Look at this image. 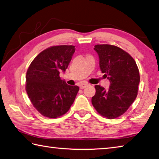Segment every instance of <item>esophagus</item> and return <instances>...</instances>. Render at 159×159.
<instances>
[{
	"label": "esophagus",
	"instance_id": "34e87169",
	"mask_svg": "<svg viewBox=\"0 0 159 159\" xmlns=\"http://www.w3.org/2000/svg\"><path fill=\"white\" fill-rule=\"evenodd\" d=\"M88 85V83H81V84L79 85V87H80V89H83V88H85V87H87Z\"/></svg>",
	"mask_w": 159,
	"mask_h": 159
}]
</instances>
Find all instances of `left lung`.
I'll list each match as a JSON object with an SVG mask.
<instances>
[{
  "label": "left lung",
  "instance_id": "left-lung-1",
  "mask_svg": "<svg viewBox=\"0 0 159 159\" xmlns=\"http://www.w3.org/2000/svg\"><path fill=\"white\" fill-rule=\"evenodd\" d=\"M102 73L111 82L108 89L95 85L92 103L102 116L115 119L127 111L138 95L140 74L134 59L120 47L111 44L94 46Z\"/></svg>",
  "mask_w": 159,
  "mask_h": 159
}]
</instances>
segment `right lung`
<instances>
[{
    "label": "right lung",
    "instance_id": "obj_1",
    "mask_svg": "<svg viewBox=\"0 0 159 159\" xmlns=\"http://www.w3.org/2000/svg\"><path fill=\"white\" fill-rule=\"evenodd\" d=\"M75 52L72 45H60L42 51L32 61L26 73L25 90L31 103L43 116L57 118L74 103L79 88L61 80Z\"/></svg>",
    "mask_w": 159,
    "mask_h": 159
}]
</instances>
